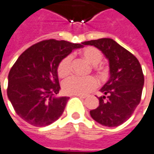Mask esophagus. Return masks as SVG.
Segmentation results:
<instances>
[{
    "mask_svg": "<svg viewBox=\"0 0 154 154\" xmlns=\"http://www.w3.org/2000/svg\"><path fill=\"white\" fill-rule=\"evenodd\" d=\"M75 96H78V97H81V98H86L87 97V95H85V94H74Z\"/></svg>",
    "mask_w": 154,
    "mask_h": 154,
    "instance_id": "obj_1",
    "label": "esophagus"
}]
</instances>
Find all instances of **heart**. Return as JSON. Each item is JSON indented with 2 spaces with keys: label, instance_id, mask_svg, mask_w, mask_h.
I'll return each instance as SVG.
<instances>
[{
  "label": "heart",
  "instance_id": "b5f03b06",
  "mask_svg": "<svg viewBox=\"0 0 154 154\" xmlns=\"http://www.w3.org/2000/svg\"><path fill=\"white\" fill-rule=\"evenodd\" d=\"M81 57L88 61L93 67L100 73H103V67L99 65L102 60L103 55L101 51L94 47H86L80 52ZM72 69V57L70 55L63 58L58 66V73L61 77L66 76L70 73ZM97 87L96 80L92 77L82 78L78 76H70L66 78L62 84L63 91L68 94H85L92 91Z\"/></svg>",
  "mask_w": 154,
  "mask_h": 154
}]
</instances>
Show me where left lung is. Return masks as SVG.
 Masks as SVG:
<instances>
[{
  "instance_id": "left-lung-1",
  "label": "left lung",
  "mask_w": 154,
  "mask_h": 154,
  "mask_svg": "<svg viewBox=\"0 0 154 154\" xmlns=\"http://www.w3.org/2000/svg\"><path fill=\"white\" fill-rule=\"evenodd\" d=\"M99 49L109 61V79L100 89L99 106L90 110L98 124L118 126L127 121L139 104L144 74L137 59L115 40L100 38L83 42Z\"/></svg>"
}]
</instances>
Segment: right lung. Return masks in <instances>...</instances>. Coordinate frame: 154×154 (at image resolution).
Wrapping results in <instances>:
<instances>
[{
	"mask_svg": "<svg viewBox=\"0 0 154 154\" xmlns=\"http://www.w3.org/2000/svg\"><path fill=\"white\" fill-rule=\"evenodd\" d=\"M83 47L65 40L39 42L23 51L10 69L8 97L15 111L28 124L47 126L63 114L67 96L60 92L58 66L72 50Z\"/></svg>",
	"mask_w": 154,
	"mask_h": 154,
	"instance_id": "obj_1",
	"label": "right lung"
}]
</instances>
